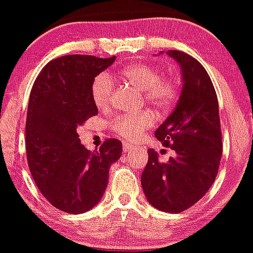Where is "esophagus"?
<instances>
[{"instance_id":"esophagus-1","label":"esophagus","mask_w":253,"mask_h":253,"mask_svg":"<svg viewBox=\"0 0 253 253\" xmlns=\"http://www.w3.org/2000/svg\"><path fill=\"white\" fill-rule=\"evenodd\" d=\"M123 146H124V152L125 153H128L133 149H134V145H132V144H129V143H124Z\"/></svg>"}]
</instances>
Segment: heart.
<instances>
[{
  "label": "heart",
  "instance_id": "b5f03b06",
  "mask_svg": "<svg viewBox=\"0 0 253 253\" xmlns=\"http://www.w3.org/2000/svg\"><path fill=\"white\" fill-rule=\"evenodd\" d=\"M155 66L138 63L126 66L120 71L124 82L141 90L144 100L159 112H169L175 107L179 97V83L176 78L161 77ZM113 83L106 75H100L91 84V100L98 109L108 108L112 98ZM155 117L150 110H140L120 115L110 123V128L121 138L136 140L152 127Z\"/></svg>",
  "mask_w": 253,
  "mask_h": 253
}]
</instances>
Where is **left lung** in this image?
<instances>
[{"label": "left lung", "instance_id": "8db88e82", "mask_svg": "<svg viewBox=\"0 0 253 253\" xmlns=\"http://www.w3.org/2000/svg\"><path fill=\"white\" fill-rule=\"evenodd\" d=\"M181 66L183 86L176 108L156 130L175 157L162 163L153 149L141 173V187L153 207L181 213L205 196L219 170L222 153L219 103L210 75L195 58L170 50Z\"/></svg>", "mask_w": 253, "mask_h": 253}]
</instances>
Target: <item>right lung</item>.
I'll use <instances>...</instances> for the list:
<instances>
[{
  "instance_id": "add662e5",
  "label": "right lung",
  "mask_w": 253,
  "mask_h": 253,
  "mask_svg": "<svg viewBox=\"0 0 253 253\" xmlns=\"http://www.w3.org/2000/svg\"><path fill=\"white\" fill-rule=\"evenodd\" d=\"M115 60L70 54L43 66L32 86L26 121V151L37 187L53 207L69 214L91 210L102 199L110 165L123 153L108 139L86 150L77 127L97 114L91 100L95 77Z\"/></svg>"
}]
</instances>
